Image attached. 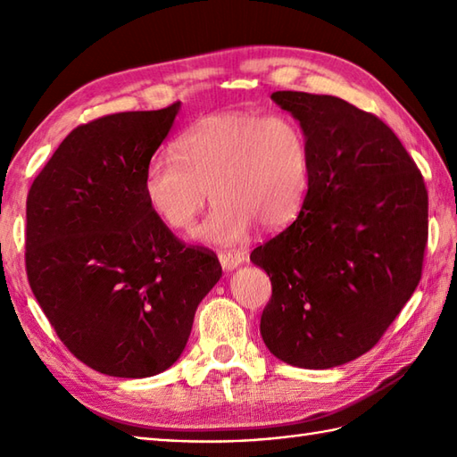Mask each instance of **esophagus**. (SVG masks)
<instances>
[{
	"mask_svg": "<svg viewBox=\"0 0 457 457\" xmlns=\"http://www.w3.org/2000/svg\"><path fill=\"white\" fill-rule=\"evenodd\" d=\"M220 263H221V267L226 269V270H231V269H236V267H239L241 263H244L245 261V255L244 253H239V251H234V249H229V251H220Z\"/></svg>",
	"mask_w": 457,
	"mask_h": 457,
	"instance_id": "obj_1",
	"label": "esophagus"
}]
</instances>
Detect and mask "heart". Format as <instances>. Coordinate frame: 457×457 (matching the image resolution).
<instances>
[{
  "instance_id": "obj_1",
  "label": "heart",
  "mask_w": 457,
  "mask_h": 457,
  "mask_svg": "<svg viewBox=\"0 0 457 457\" xmlns=\"http://www.w3.org/2000/svg\"><path fill=\"white\" fill-rule=\"evenodd\" d=\"M174 157H154L143 177L151 212L174 231H190L216 202L198 236L244 241L253 226L278 231L303 210L312 184L306 129L285 113L220 112L180 135Z\"/></svg>"
}]
</instances>
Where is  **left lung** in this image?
<instances>
[{"label": "left lung", "instance_id": "1", "mask_svg": "<svg viewBox=\"0 0 457 457\" xmlns=\"http://www.w3.org/2000/svg\"><path fill=\"white\" fill-rule=\"evenodd\" d=\"M270 98L308 133L312 184L298 218L251 251L273 285L261 336L285 363L329 369L369 352L419 287L428 192L377 115L336 96Z\"/></svg>", "mask_w": 457, "mask_h": 457}]
</instances>
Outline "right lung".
Masks as SVG:
<instances>
[{
  "instance_id": "add662e5",
  "label": "right lung",
  "mask_w": 457,
  "mask_h": 457,
  "mask_svg": "<svg viewBox=\"0 0 457 457\" xmlns=\"http://www.w3.org/2000/svg\"><path fill=\"white\" fill-rule=\"evenodd\" d=\"M179 108L79 125L27 194L29 285L68 352L104 375L169 369L221 277L216 253L180 241L143 194L145 169Z\"/></svg>"
}]
</instances>
